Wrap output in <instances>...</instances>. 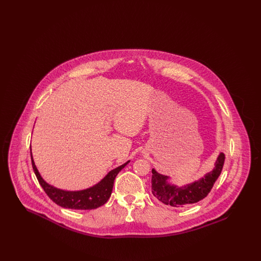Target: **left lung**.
Listing matches in <instances>:
<instances>
[{
    "label": "left lung",
    "mask_w": 261,
    "mask_h": 261,
    "mask_svg": "<svg viewBox=\"0 0 261 261\" xmlns=\"http://www.w3.org/2000/svg\"><path fill=\"white\" fill-rule=\"evenodd\" d=\"M225 154L220 152L214 163V168L198 181L179 187L168 182L169 176L159 173L154 168L151 170L152 195L166 205L183 207L204 199L211 192L223 168Z\"/></svg>",
    "instance_id": "8db88e82"
}]
</instances>
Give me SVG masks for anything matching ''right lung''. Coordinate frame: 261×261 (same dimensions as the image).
<instances>
[{"mask_svg": "<svg viewBox=\"0 0 261 261\" xmlns=\"http://www.w3.org/2000/svg\"><path fill=\"white\" fill-rule=\"evenodd\" d=\"M31 162L34 173L37 177L39 184L44 189L45 193L48 195L54 202L64 208L71 210H95L103 205L112 195L113 183L116 175L123 169L125 166L130 162L128 161L124 164L114 168L107 174L98 184L90 187L81 191H64L58 189L56 187L48 184L39 173L35 162L33 161L32 151H31Z\"/></svg>", "mask_w": 261, "mask_h": 261, "instance_id": "obj_1", "label": "right lung"}]
</instances>
